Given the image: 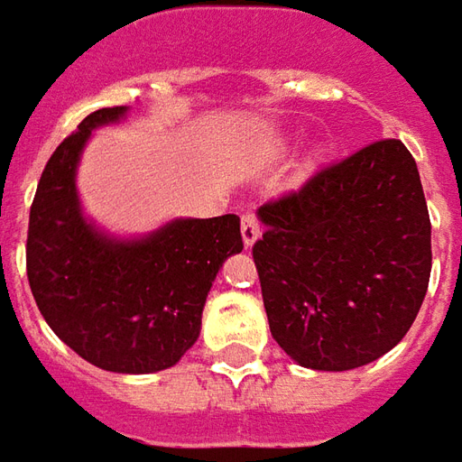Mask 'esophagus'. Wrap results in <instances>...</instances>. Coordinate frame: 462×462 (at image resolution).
I'll return each instance as SVG.
<instances>
[{
	"label": "esophagus",
	"mask_w": 462,
	"mask_h": 462,
	"mask_svg": "<svg viewBox=\"0 0 462 462\" xmlns=\"http://www.w3.org/2000/svg\"><path fill=\"white\" fill-rule=\"evenodd\" d=\"M260 235H263V227H260L257 215L254 212H245L242 215V240H245V247H253Z\"/></svg>",
	"instance_id": "esophagus-1"
}]
</instances>
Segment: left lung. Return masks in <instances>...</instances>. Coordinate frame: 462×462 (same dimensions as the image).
<instances>
[{"instance_id": "8db88e82", "label": "left lung", "mask_w": 462, "mask_h": 462, "mask_svg": "<svg viewBox=\"0 0 462 462\" xmlns=\"http://www.w3.org/2000/svg\"><path fill=\"white\" fill-rule=\"evenodd\" d=\"M253 257L270 332L298 365L353 370L393 350L430 280L418 164L380 140L257 209Z\"/></svg>"}]
</instances>
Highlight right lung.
I'll return each mask as SVG.
<instances>
[{
  "mask_svg": "<svg viewBox=\"0 0 462 462\" xmlns=\"http://www.w3.org/2000/svg\"><path fill=\"white\" fill-rule=\"evenodd\" d=\"M127 107L87 115L54 150L29 209L27 277L42 318L87 363L157 373L195 345L222 263L242 250L240 217L172 220L117 240L82 217L74 172L89 134Z\"/></svg>",
  "mask_w": 462,
  "mask_h": 462,
  "instance_id": "obj_1",
  "label": "right lung"
}]
</instances>
